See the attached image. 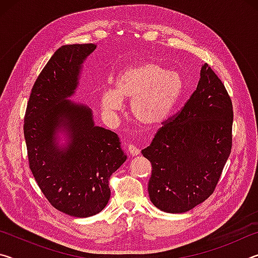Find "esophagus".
<instances>
[{
  "label": "esophagus",
  "instance_id": "1",
  "mask_svg": "<svg viewBox=\"0 0 258 258\" xmlns=\"http://www.w3.org/2000/svg\"><path fill=\"white\" fill-rule=\"evenodd\" d=\"M127 151L130 152V155L132 156V157L138 156L140 154V150L134 145H128L127 146Z\"/></svg>",
  "mask_w": 258,
  "mask_h": 258
}]
</instances>
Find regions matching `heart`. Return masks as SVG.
I'll return each instance as SVG.
<instances>
[{"label":"heart","mask_w":258,"mask_h":258,"mask_svg":"<svg viewBox=\"0 0 258 258\" xmlns=\"http://www.w3.org/2000/svg\"><path fill=\"white\" fill-rule=\"evenodd\" d=\"M184 82L175 71H167L154 61L124 68L115 80V89H104L100 95L103 111L115 115L131 100V113L139 125L156 127L165 123L180 102Z\"/></svg>","instance_id":"obj_1"}]
</instances>
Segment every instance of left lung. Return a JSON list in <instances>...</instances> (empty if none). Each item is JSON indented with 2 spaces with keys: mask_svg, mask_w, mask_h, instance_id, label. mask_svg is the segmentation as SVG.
Masks as SVG:
<instances>
[{
  "mask_svg": "<svg viewBox=\"0 0 258 258\" xmlns=\"http://www.w3.org/2000/svg\"><path fill=\"white\" fill-rule=\"evenodd\" d=\"M232 102L207 63L197 89L175 119L165 121L142 155L151 163V203L185 213L205 202L220 180L232 148Z\"/></svg>",
  "mask_w": 258,
  "mask_h": 258,
  "instance_id": "obj_1",
  "label": "left lung"
}]
</instances>
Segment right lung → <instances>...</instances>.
<instances>
[{
    "mask_svg": "<svg viewBox=\"0 0 258 258\" xmlns=\"http://www.w3.org/2000/svg\"><path fill=\"white\" fill-rule=\"evenodd\" d=\"M95 47L69 44L54 52L33 86L24 121L35 180L52 206L75 217L93 216L107 206L109 178L127 158L118 135L95 126L92 110L69 100Z\"/></svg>",
    "mask_w": 258,
    "mask_h": 258,
    "instance_id": "right-lung-1",
    "label": "right lung"
}]
</instances>
